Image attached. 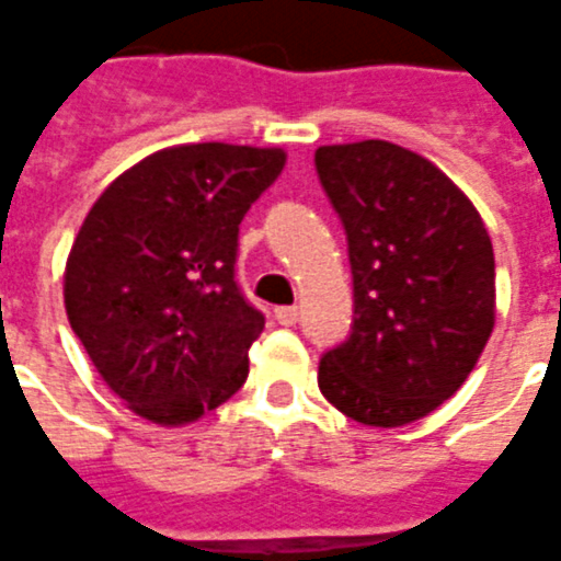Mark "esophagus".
<instances>
[{"mask_svg":"<svg viewBox=\"0 0 561 561\" xmlns=\"http://www.w3.org/2000/svg\"><path fill=\"white\" fill-rule=\"evenodd\" d=\"M298 317H301V313H298L296 305H289V308H275V320L280 322V325H296Z\"/></svg>","mask_w":561,"mask_h":561,"instance_id":"1","label":"esophagus"}]
</instances>
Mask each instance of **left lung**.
Returning a JSON list of instances; mask_svg holds the SVG:
<instances>
[{"label": "left lung", "instance_id": "obj_1", "mask_svg": "<svg viewBox=\"0 0 561 561\" xmlns=\"http://www.w3.org/2000/svg\"><path fill=\"white\" fill-rule=\"evenodd\" d=\"M317 173L346 230L355 298L320 391L367 427L424 419L463 386L496 322L484 220L436 163L394 142L320 146Z\"/></svg>", "mask_w": 561, "mask_h": 561}]
</instances>
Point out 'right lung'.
Wrapping results in <instances>:
<instances>
[{"mask_svg": "<svg viewBox=\"0 0 561 561\" xmlns=\"http://www.w3.org/2000/svg\"><path fill=\"white\" fill-rule=\"evenodd\" d=\"M284 163V149L173 146L89 208L65 310L101 379L142 419L191 424L244 386L265 317L236 284L239 224Z\"/></svg>", "mask_w": 561, "mask_h": 561, "instance_id": "1", "label": "right lung"}]
</instances>
